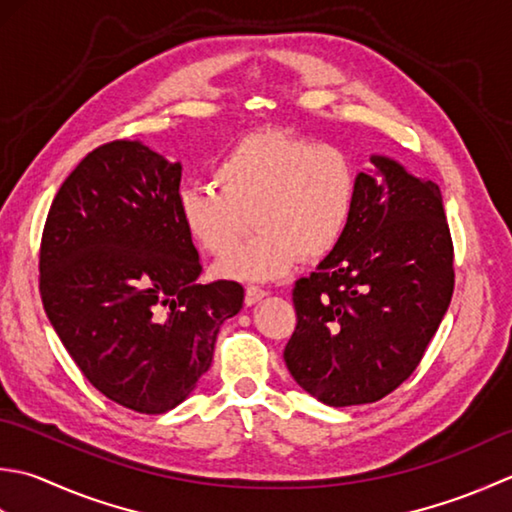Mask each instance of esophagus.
I'll return each instance as SVG.
<instances>
[{
	"instance_id": "obj_1",
	"label": "esophagus",
	"mask_w": 512,
	"mask_h": 512,
	"mask_svg": "<svg viewBox=\"0 0 512 512\" xmlns=\"http://www.w3.org/2000/svg\"><path fill=\"white\" fill-rule=\"evenodd\" d=\"M265 296H267V291L263 287H258V285H249L245 289V302H247V305H256V302L260 298H265Z\"/></svg>"
}]
</instances>
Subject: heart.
I'll list each match as a JSON object with an SVG mask.
<instances>
[{
  "label": "heart",
  "instance_id": "b5f03b06",
  "mask_svg": "<svg viewBox=\"0 0 512 512\" xmlns=\"http://www.w3.org/2000/svg\"><path fill=\"white\" fill-rule=\"evenodd\" d=\"M212 179L216 185L181 187L176 210L185 232L210 256L226 254L248 221L257 223V234L228 251L216 269L241 280H274L300 256H329L347 234L358 194V174L347 152L276 128L229 145L214 163Z\"/></svg>",
  "mask_w": 512,
  "mask_h": 512
}]
</instances>
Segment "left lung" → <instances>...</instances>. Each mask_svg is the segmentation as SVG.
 I'll list each match as a JSON object with an SVG mask.
<instances>
[{"label":"left lung","instance_id":"obj_1","mask_svg":"<svg viewBox=\"0 0 512 512\" xmlns=\"http://www.w3.org/2000/svg\"><path fill=\"white\" fill-rule=\"evenodd\" d=\"M358 174L340 245L291 300L296 329L285 347L294 380L329 406L378 402L422 362L455 287L453 238L442 192L373 156Z\"/></svg>","mask_w":512,"mask_h":512}]
</instances>
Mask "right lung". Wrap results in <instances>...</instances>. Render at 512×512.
Instances as JSON below:
<instances>
[{"label":"right lung","instance_id":"1","mask_svg":"<svg viewBox=\"0 0 512 512\" xmlns=\"http://www.w3.org/2000/svg\"><path fill=\"white\" fill-rule=\"evenodd\" d=\"M181 165L141 141L92 150L61 183L41 234L39 294L88 382L159 415L210 369L243 307L236 280L196 285L201 263L176 210Z\"/></svg>","mask_w":512,"mask_h":512}]
</instances>
